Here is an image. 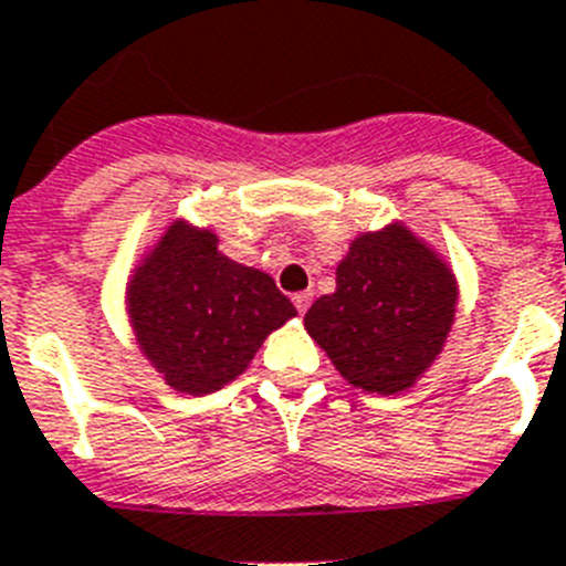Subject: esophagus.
I'll return each instance as SVG.
<instances>
[{"label":"esophagus","instance_id":"34e87169","mask_svg":"<svg viewBox=\"0 0 566 566\" xmlns=\"http://www.w3.org/2000/svg\"><path fill=\"white\" fill-rule=\"evenodd\" d=\"M292 300H294V306H297V312H300V314H306V308L312 306L314 294H312V292H297Z\"/></svg>","mask_w":566,"mask_h":566}]
</instances>
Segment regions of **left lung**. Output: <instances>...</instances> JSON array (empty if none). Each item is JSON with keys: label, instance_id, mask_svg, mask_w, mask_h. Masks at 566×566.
I'll return each instance as SVG.
<instances>
[{"label": "left lung", "instance_id": "8db88e82", "mask_svg": "<svg viewBox=\"0 0 566 566\" xmlns=\"http://www.w3.org/2000/svg\"><path fill=\"white\" fill-rule=\"evenodd\" d=\"M457 312L451 269L405 227L365 232L337 266V292L314 300L306 332L368 394L411 388L437 359Z\"/></svg>", "mask_w": 566, "mask_h": 566}]
</instances>
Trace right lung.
I'll return each mask as SVG.
<instances>
[{
  "label": "right lung",
  "instance_id": "right-lung-1",
  "mask_svg": "<svg viewBox=\"0 0 566 566\" xmlns=\"http://www.w3.org/2000/svg\"><path fill=\"white\" fill-rule=\"evenodd\" d=\"M149 363L184 394H212L247 371L260 343L297 314L269 274L218 252L209 229L175 223L127 289Z\"/></svg>",
  "mask_w": 566,
  "mask_h": 566
}]
</instances>
